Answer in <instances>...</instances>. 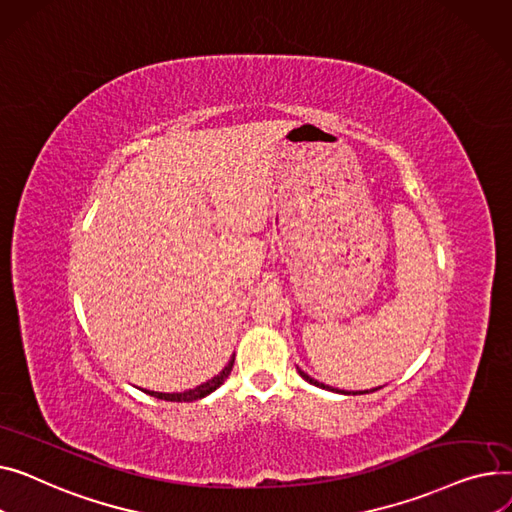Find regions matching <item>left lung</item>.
Here are the masks:
<instances>
[{
    "mask_svg": "<svg viewBox=\"0 0 512 512\" xmlns=\"http://www.w3.org/2000/svg\"><path fill=\"white\" fill-rule=\"evenodd\" d=\"M297 372H299V376H302L306 382H310V384H314V386H318V388H324V390H333V393H341V395H351V393H343V390H339V388H333V386H328V384H322V382H318V380H314L312 376H308L304 370H299L297 368ZM378 388H382V386H378ZM378 388H372L370 393H374V390H378ZM359 393H368V390H359ZM355 395V393H353Z\"/></svg>",
    "mask_w": 512,
    "mask_h": 512,
    "instance_id": "8db88e82",
    "label": "left lung"
}]
</instances>
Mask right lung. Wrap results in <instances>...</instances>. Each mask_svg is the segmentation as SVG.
Instances as JSON below:
<instances>
[{
  "label": "right lung",
  "instance_id": "add662e5",
  "mask_svg": "<svg viewBox=\"0 0 512 512\" xmlns=\"http://www.w3.org/2000/svg\"><path fill=\"white\" fill-rule=\"evenodd\" d=\"M233 362H235V355H231L227 366H225L217 376H213L210 380H206V382H202V384H198V386H194V388L184 390V393H157V390H146V388H142V390H144L146 395L157 397V399H161V401H173V403L198 401V399H204V397L210 395V393H215V390L227 380V376H229L231 370H233Z\"/></svg>",
  "mask_w": 512,
  "mask_h": 512
}]
</instances>
